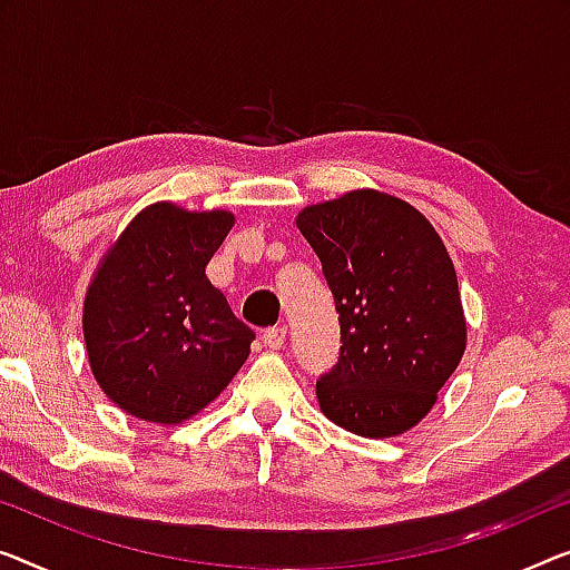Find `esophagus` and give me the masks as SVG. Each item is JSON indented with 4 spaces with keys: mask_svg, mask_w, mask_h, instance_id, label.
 I'll use <instances>...</instances> for the list:
<instances>
[{
    "mask_svg": "<svg viewBox=\"0 0 570 570\" xmlns=\"http://www.w3.org/2000/svg\"><path fill=\"white\" fill-rule=\"evenodd\" d=\"M263 343H266V347H271V351H282L286 345V327L263 330Z\"/></svg>",
    "mask_w": 570,
    "mask_h": 570,
    "instance_id": "34e87169",
    "label": "esophagus"
}]
</instances>
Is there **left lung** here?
Returning a JSON list of instances; mask_svg holds the SVG:
<instances>
[{"mask_svg": "<svg viewBox=\"0 0 570 570\" xmlns=\"http://www.w3.org/2000/svg\"><path fill=\"white\" fill-rule=\"evenodd\" d=\"M296 227L322 263L343 343L317 381L320 410L361 438L414 428L465 351L455 268L435 227L373 189L312 204Z\"/></svg>", "mask_w": 570, "mask_h": 570, "instance_id": "8db88e82", "label": "left lung"}]
</instances>
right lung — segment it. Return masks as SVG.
Wrapping results in <instances>:
<instances>
[{
  "label": "right lung",
  "instance_id": "obj_1",
  "mask_svg": "<svg viewBox=\"0 0 570 570\" xmlns=\"http://www.w3.org/2000/svg\"><path fill=\"white\" fill-rule=\"evenodd\" d=\"M233 223L223 209L150 204L101 261L83 340L101 392L132 417L189 420L248 358L256 333L204 274Z\"/></svg>",
  "mask_w": 570,
  "mask_h": 570
}]
</instances>
